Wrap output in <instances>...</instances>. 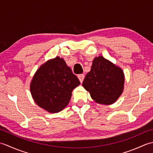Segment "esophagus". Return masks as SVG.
I'll list each match as a JSON object with an SVG mask.
<instances>
[{
    "label": "esophagus",
    "mask_w": 153,
    "mask_h": 153,
    "mask_svg": "<svg viewBox=\"0 0 153 153\" xmlns=\"http://www.w3.org/2000/svg\"><path fill=\"white\" fill-rule=\"evenodd\" d=\"M77 77H78V79L80 81V82L82 83L84 77H85V76H84V74H79V75H78V76H77Z\"/></svg>",
    "instance_id": "obj_1"
}]
</instances>
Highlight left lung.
Segmentation results:
<instances>
[{
	"instance_id": "obj_1",
	"label": "left lung",
	"mask_w": 153,
	"mask_h": 153,
	"mask_svg": "<svg viewBox=\"0 0 153 153\" xmlns=\"http://www.w3.org/2000/svg\"><path fill=\"white\" fill-rule=\"evenodd\" d=\"M124 80L121 68L100 56L94 58L82 85L96 102L111 105L122 95Z\"/></svg>"
}]
</instances>
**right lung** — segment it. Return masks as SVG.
I'll return each mask as SVG.
<instances>
[{"label": "right lung", "instance_id": "right-lung-1", "mask_svg": "<svg viewBox=\"0 0 153 153\" xmlns=\"http://www.w3.org/2000/svg\"><path fill=\"white\" fill-rule=\"evenodd\" d=\"M79 84L63 58L57 56L37 70L30 84V91L39 106L48 112L57 113L68 105L71 92Z\"/></svg>", "mask_w": 153, "mask_h": 153}]
</instances>
